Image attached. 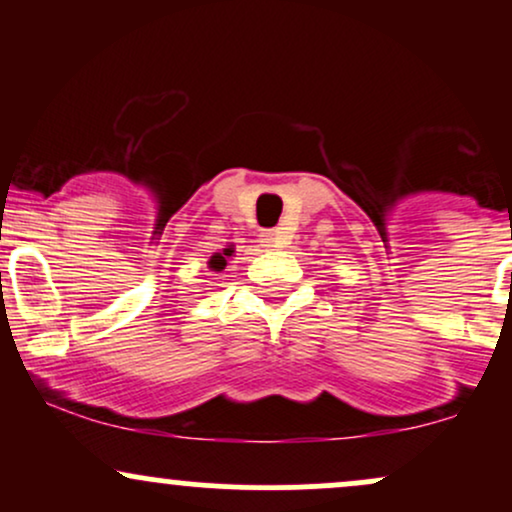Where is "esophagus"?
<instances>
[{"mask_svg": "<svg viewBox=\"0 0 512 512\" xmlns=\"http://www.w3.org/2000/svg\"><path fill=\"white\" fill-rule=\"evenodd\" d=\"M260 243L264 248H276V233L274 231H264L260 236Z\"/></svg>", "mask_w": 512, "mask_h": 512, "instance_id": "esophagus-1", "label": "esophagus"}]
</instances>
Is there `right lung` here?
Returning <instances> with one entry per match:
<instances>
[{
  "instance_id": "obj_1",
  "label": "right lung",
  "mask_w": 512,
  "mask_h": 512,
  "mask_svg": "<svg viewBox=\"0 0 512 512\" xmlns=\"http://www.w3.org/2000/svg\"><path fill=\"white\" fill-rule=\"evenodd\" d=\"M231 248H226L223 252H216L214 257L209 260V267L214 269V272H221V269H226V257H231Z\"/></svg>"
}]
</instances>
